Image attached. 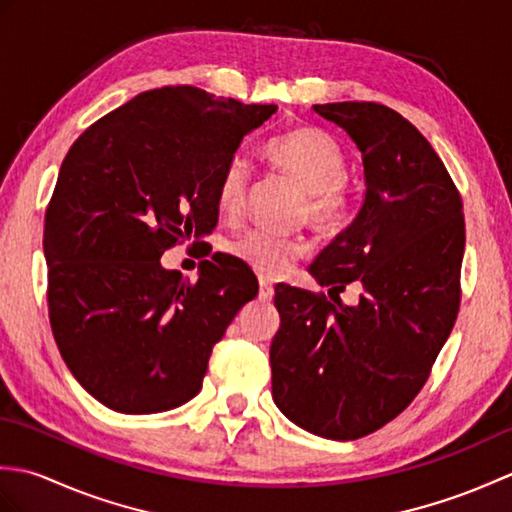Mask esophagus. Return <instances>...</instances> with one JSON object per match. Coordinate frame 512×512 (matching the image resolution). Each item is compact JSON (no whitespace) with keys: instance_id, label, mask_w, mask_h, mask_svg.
<instances>
[{"instance_id":"34e87169","label":"esophagus","mask_w":512,"mask_h":512,"mask_svg":"<svg viewBox=\"0 0 512 512\" xmlns=\"http://www.w3.org/2000/svg\"><path fill=\"white\" fill-rule=\"evenodd\" d=\"M273 297H275L273 284H268L266 279H259V299H262V301H270Z\"/></svg>"}]
</instances>
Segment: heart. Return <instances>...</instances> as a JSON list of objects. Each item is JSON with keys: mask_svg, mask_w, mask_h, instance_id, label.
<instances>
[{"mask_svg": "<svg viewBox=\"0 0 512 512\" xmlns=\"http://www.w3.org/2000/svg\"><path fill=\"white\" fill-rule=\"evenodd\" d=\"M270 165L284 171L295 182L308 191V220L321 231H334L343 222L347 211V200L343 184L347 180V158L343 147L319 127L299 125L288 129L286 134L270 140L264 149ZM248 189V167L242 158H233L222 171L217 184V209L224 215H237L242 211ZM306 242L299 237H288L264 228L235 237L228 244L239 264L262 275L266 279H277L306 255Z\"/></svg>", "mask_w": 512, "mask_h": 512, "instance_id": "obj_1", "label": "heart"}]
</instances>
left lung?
Segmentation results:
<instances>
[{
	"label": "left lung",
	"mask_w": 512,
	"mask_h": 512,
	"mask_svg": "<svg viewBox=\"0 0 512 512\" xmlns=\"http://www.w3.org/2000/svg\"><path fill=\"white\" fill-rule=\"evenodd\" d=\"M314 112L361 151L365 198L310 275L336 292L356 281L363 292L345 306L275 288L273 400L314 436L356 440L416 398L449 339L460 308L464 215L449 171L407 118L358 101Z\"/></svg>",
	"instance_id": "1"
}]
</instances>
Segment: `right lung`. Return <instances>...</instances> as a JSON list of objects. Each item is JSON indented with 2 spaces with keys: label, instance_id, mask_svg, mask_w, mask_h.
I'll use <instances>...</instances> for the list:
<instances>
[{
  "label": "right lung",
  "instance_id": "right-lung-1",
  "mask_svg": "<svg viewBox=\"0 0 512 512\" xmlns=\"http://www.w3.org/2000/svg\"><path fill=\"white\" fill-rule=\"evenodd\" d=\"M277 105L191 85L138 94L76 138L46 211L54 341L81 387L121 413H160L202 389L213 345L257 279L231 255L189 284L160 257L217 224V184Z\"/></svg>",
  "mask_w": 512,
  "mask_h": 512
}]
</instances>
